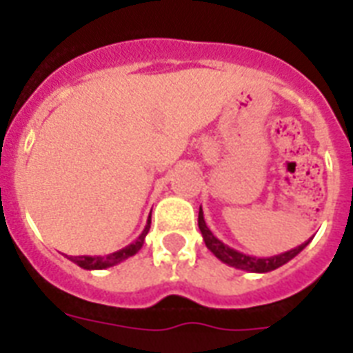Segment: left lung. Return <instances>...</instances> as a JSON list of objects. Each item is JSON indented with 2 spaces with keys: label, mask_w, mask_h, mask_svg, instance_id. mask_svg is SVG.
I'll return each mask as SVG.
<instances>
[{
  "label": "left lung",
  "mask_w": 353,
  "mask_h": 353,
  "mask_svg": "<svg viewBox=\"0 0 353 353\" xmlns=\"http://www.w3.org/2000/svg\"><path fill=\"white\" fill-rule=\"evenodd\" d=\"M198 225L201 234H203L205 245L209 247L210 252H212L216 258H220L221 262L227 263V265H231V268L251 271V273H269V271H273V269H279L280 265H284V263H288L290 260H293V258H295L296 254H299V252H301L307 243H310V240H312V238H310V240L304 241L302 245L295 247V249H291V251L280 252V254H274V256L258 258V256H251V254H245V252L236 251V249L229 247L221 240H218V238L212 234V231H210L209 227H207V223H205L203 210H201V207H199Z\"/></svg>",
  "instance_id": "left-lung-1"
}]
</instances>
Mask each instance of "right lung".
<instances>
[{"instance_id":"right-lung-1","label":"right lung","mask_w":353,"mask_h":353,"mask_svg":"<svg viewBox=\"0 0 353 353\" xmlns=\"http://www.w3.org/2000/svg\"><path fill=\"white\" fill-rule=\"evenodd\" d=\"M150 223L152 221H146V227L143 229V232L139 234V238L133 243H130V245L122 247V249H119V251L115 252H110V254H104V256H69V260L71 262H74L77 265H80L82 269H106V268H112V265H117V263L124 262L126 258L133 256V254H137L139 251H141V247H143L144 243V238H146V234H148L150 231Z\"/></svg>"}]
</instances>
